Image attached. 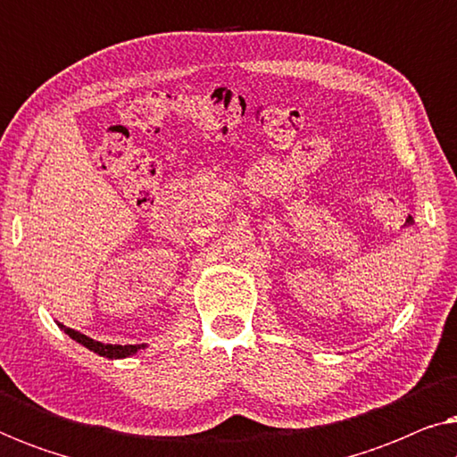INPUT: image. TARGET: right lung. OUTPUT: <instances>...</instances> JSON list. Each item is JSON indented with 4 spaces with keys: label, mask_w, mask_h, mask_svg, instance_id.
Here are the masks:
<instances>
[{
    "label": "right lung",
    "mask_w": 457,
    "mask_h": 457,
    "mask_svg": "<svg viewBox=\"0 0 457 457\" xmlns=\"http://www.w3.org/2000/svg\"><path fill=\"white\" fill-rule=\"evenodd\" d=\"M58 327L64 330V333L74 339L80 345L89 349V352L102 355V358H108V360H122V358H130V355H135L139 349H145L147 343H139V345H110V343H102V341H96L91 339V337H87L83 333H79V330L74 328H68L64 324L58 322Z\"/></svg>",
    "instance_id": "add662e5"
}]
</instances>
